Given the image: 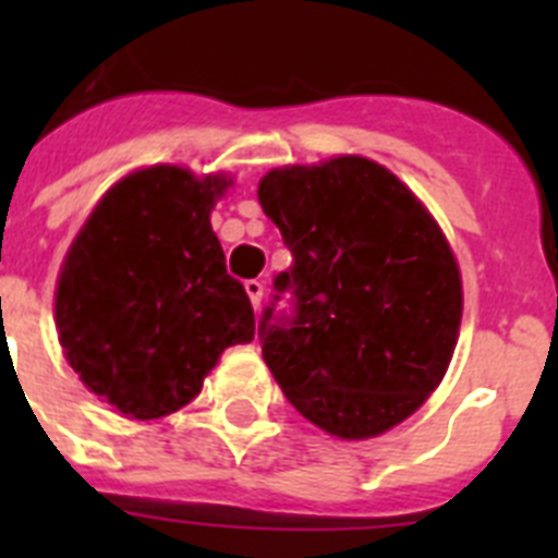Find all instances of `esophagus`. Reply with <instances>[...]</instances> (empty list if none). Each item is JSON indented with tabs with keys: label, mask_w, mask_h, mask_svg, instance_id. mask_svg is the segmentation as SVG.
I'll list each match as a JSON object with an SVG mask.
<instances>
[{
	"label": "esophagus",
	"mask_w": 558,
	"mask_h": 558,
	"mask_svg": "<svg viewBox=\"0 0 558 558\" xmlns=\"http://www.w3.org/2000/svg\"><path fill=\"white\" fill-rule=\"evenodd\" d=\"M245 293H248L254 310H259V304H263V295H265V284L259 282V279H248V282H245Z\"/></svg>",
	"instance_id": "1"
}]
</instances>
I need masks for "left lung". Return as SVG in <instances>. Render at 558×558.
<instances>
[{
  "label": "left lung",
  "mask_w": 558,
  "mask_h": 558,
  "mask_svg": "<svg viewBox=\"0 0 558 558\" xmlns=\"http://www.w3.org/2000/svg\"><path fill=\"white\" fill-rule=\"evenodd\" d=\"M293 265L259 322L290 405L338 438H372L422 408L461 327V270L402 181L363 156L279 167L259 181ZM284 292L290 316L275 313Z\"/></svg>",
  "instance_id": "left-lung-1"
}]
</instances>
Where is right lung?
Masks as SVG:
<instances>
[{
  "mask_svg": "<svg viewBox=\"0 0 558 558\" xmlns=\"http://www.w3.org/2000/svg\"><path fill=\"white\" fill-rule=\"evenodd\" d=\"M231 186L156 165L111 186L69 245L56 327L83 386L128 418H161L201 393L223 349L254 340L248 293L209 223Z\"/></svg>",
  "mask_w": 558,
  "mask_h": 558,
  "instance_id": "obj_1",
  "label": "right lung"
}]
</instances>
